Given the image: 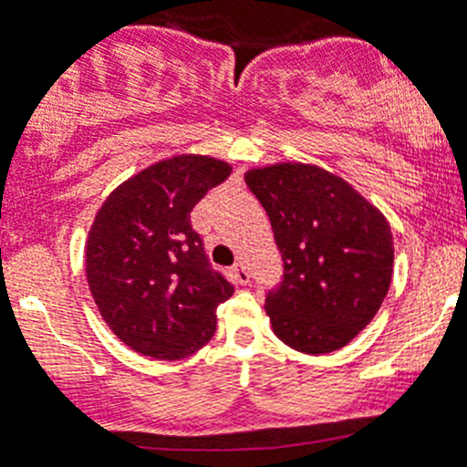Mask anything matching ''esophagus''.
Returning <instances> with one entry per match:
<instances>
[{"label": "esophagus", "mask_w": 467, "mask_h": 467, "mask_svg": "<svg viewBox=\"0 0 467 467\" xmlns=\"http://www.w3.org/2000/svg\"><path fill=\"white\" fill-rule=\"evenodd\" d=\"M233 278L239 283V285H248V281H251V274H248V269L244 267V265H234Z\"/></svg>", "instance_id": "obj_1"}]
</instances>
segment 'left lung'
Returning <instances> with one entry per match:
<instances>
[{"mask_svg": "<svg viewBox=\"0 0 467 467\" xmlns=\"http://www.w3.org/2000/svg\"><path fill=\"white\" fill-rule=\"evenodd\" d=\"M267 212L283 281L265 311L285 346L341 350L380 311L394 272V239L380 209L338 174L276 163L244 174Z\"/></svg>", "mask_w": 467, "mask_h": 467, "instance_id": "left-lung-1", "label": "left lung"}]
</instances>
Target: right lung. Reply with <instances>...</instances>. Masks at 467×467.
I'll return each instance as SVG.
<instances>
[{
    "label": "right lung",
    "mask_w": 467,
    "mask_h": 467,
    "mask_svg": "<svg viewBox=\"0 0 467 467\" xmlns=\"http://www.w3.org/2000/svg\"><path fill=\"white\" fill-rule=\"evenodd\" d=\"M230 170L212 156H172L117 186L96 212L85 244L87 283L130 350L172 361L212 341L216 306L234 287L209 265L191 212Z\"/></svg>",
    "instance_id": "1"
}]
</instances>
